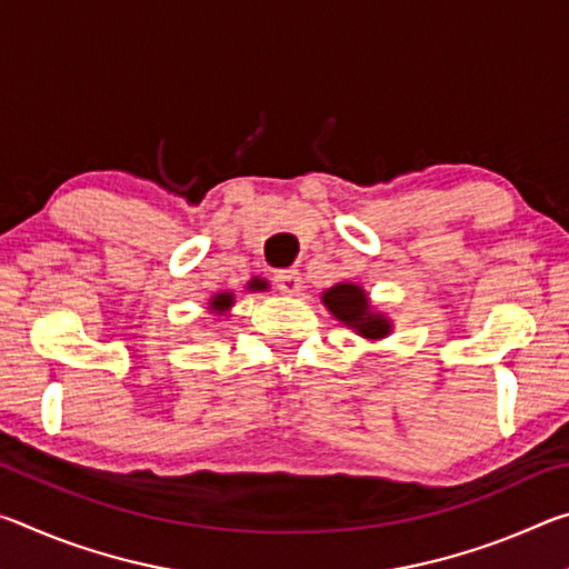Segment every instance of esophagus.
<instances>
[{"mask_svg": "<svg viewBox=\"0 0 569 569\" xmlns=\"http://www.w3.org/2000/svg\"><path fill=\"white\" fill-rule=\"evenodd\" d=\"M273 281L283 296H296L301 291V276H298L296 268H281V271L273 273Z\"/></svg>", "mask_w": 569, "mask_h": 569, "instance_id": "obj_1", "label": "esophagus"}]
</instances>
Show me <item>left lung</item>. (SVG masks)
<instances>
[{
  "mask_svg": "<svg viewBox=\"0 0 569 569\" xmlns=\"http://www.w3.org/2000/svg\"><path fill=\"white\" fill-rule=\"evenodd\" d=\"M323 306L333 313V319L349 326L369 341H379L391 333V321L383 313L371 311L369 296L356 283H336L323 291Z\"/></svg>",
  "mask_w": 569,
  "mask_h": 569,
  "instance_id": "obj_1",
  "label": "left lung"
}]
</instances>
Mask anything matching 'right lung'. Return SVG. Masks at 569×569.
I'll return each instance as SVG.
<instances>
[{
    "mask_svg": "<svg viewBox=\"0 0 569 569\" xmlns=\"http://www.w3.org/2000/svg\"><path fill=\"white\" fill-rule=\"evenodd\" d=\"M248 291H266L268 288V281H263V278H253V281H250L248 286ZM236 301H233V293H228V291H223V293H216L213 298H210V311H216L218 316L220 313H226L230 306H233Z\"/></svg>",
    "mask_w": 569,
    "mask_h": 569,
    "instance_id": "1",
    "label": "right lung"
}]
</instances>
